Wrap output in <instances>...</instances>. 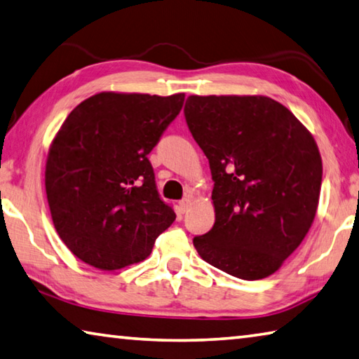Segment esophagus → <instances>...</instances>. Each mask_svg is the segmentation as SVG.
<instances>
[{
	"mask_svg": "<svg viewBox=\"0 0 359 359\" xmlns=\"http://www.w3.org/2000/svg\"><path fill=\"white\" fill-rule=\"evenodd\" d=\"M191 203H192V200L189 197H186V198L181 200V202H180V211L181 212H186L187 210L191 208Z\"/></svg>",
	"mask_w": 359,
	"mask_h": 359,
	"instance_id": "obj_1",
	"label": "esophagus"
}]
</instances>
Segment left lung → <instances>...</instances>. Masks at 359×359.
I'll return each instance as SVG.
<instances>
[{"mask_svg": "<svg viewBox=\"0 0 359 359\" xmlns=\"http://www.w3.org/2000/svg\"><path fill=\"white\" fill-rule=\"evenodd\" d=\"M184 116L215 181L216 221L194 246L238 279L268 278L316 217L323 173L316 140L265 96H189Z\"/></svg>", "mask_w": 359, "mask_h": 359, "instance_id": "8db88e82", "label": "left lung"}]
</instances>
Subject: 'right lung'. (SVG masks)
<instances>
[{
	"label": "right lung",
	"mask_w": 359,
	"mask_h": 359,
	"mask_svg": "<svg viewBox=\"0 0 359 359\" xmlns=\"http://www.w3.org/2000/svg\"><path fill=\"white\" fill-rule=\"evenodd\" d=\"M183 102V93H99L62 123L47 156L46 192L56 231L81 262L107 271L142 262L173 224L148 154Z\"/></svg>",
	"instance_id": "1"
}]
</instances>
